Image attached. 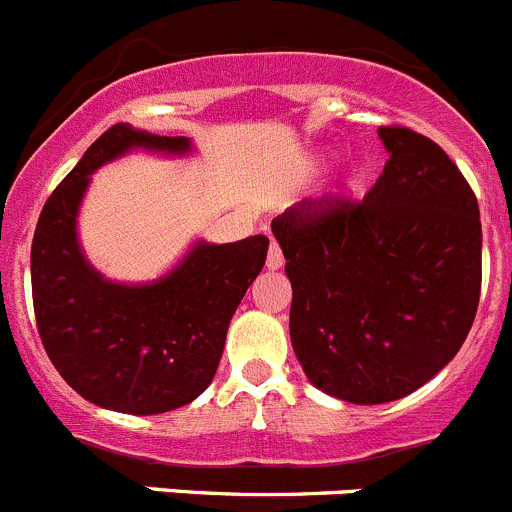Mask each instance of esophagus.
Returning <instances> with one entry per match:
<instances>
[{
  "label": "esophagus",
  "instance_id": "obj_1",
  "mask_svg": "<svg viewBox=\"0 0 512 512\" xmlns=\"http://www.w3.org/2000/svg\"><path fill=\"white\" fill-rule=\"evenodd\" d=\"M266 266H269L271 271H276V269H281V266H284V253H281L279 243H276V241H271L269 256H266Z\"/></svg>",
  "mask_w": 512,
  "mask_h": 512
}]
</instances>
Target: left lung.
Returning a JSON list of instances; mask_svg holds the SVG:
<instances>
[{
    "label": "left lung",
    "mask_w": 512,
    "mask_h": 512,
    "mask_svg": "<svg viewBox=\"0 0 512 512\" xmlns=\"http://www.w3.org/2000/svg\"><path fill=\"white\" fill-rule=\"evenodd\" d=\"M362 201L304 198L271 221L291 281V344L311 384L354 405L420 389L465 342L480 301L478 198L450 155L405 125Z\"/></svg>",
    "instance_id": "1"
}]
</instances>
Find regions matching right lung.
<instances>
[{"label": "right lung", "mask_w": 512, "mask_h": 512, "mask_svg": "<svg viewBox=\"0 0 512 512\" xmlns=\"http://www.w3.org/2000/svg\"><path fill=\"white\" fill-rule=\"evenodd\" d=\"M130 148L188 153V138L118 123L87 148L47 198L32 238V301L42 347L77 394L105 410L160 415L211 384L228 324L264 269L269 238L196 243L148 286L102 279L77 246V208L90 173Z\"/></svg>", "instance_id": "right-lung-1"}]
</instances>
